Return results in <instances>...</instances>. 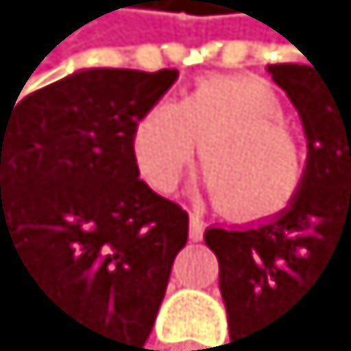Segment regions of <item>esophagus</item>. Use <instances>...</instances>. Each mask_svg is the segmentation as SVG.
I'll use <instances>...</instances> for the list:
<instances>
[{"mask_svg":"<svg viewBox=\"0 0 351 351\" xmlns=\"http://www.w3.org/2000/svg\"><path fill=\"white\" fill-rule=\"evenodd\" d=\"M205 234V219L199 214H190V240H202Z\"/></svg>","mask_w":351,"mask_h":351,"instance_id":"34e87169","label":"esophagus"}]
</instances>
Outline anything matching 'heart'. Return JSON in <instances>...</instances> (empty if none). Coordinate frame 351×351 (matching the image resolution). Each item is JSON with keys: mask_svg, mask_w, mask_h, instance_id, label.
Masks as SVG:
<instances>
[{"mask_svg": "<svg viewBox=\"0 0 351 351\" xmlns=\"http://www.w3.org/2000/svg\"><path fill=\"white\" fill-rule=\"evenodd\" d=\"M202 140V184L234 219H269L305 184V155L287 128V108L261 75H205L182 102L149 105L128 137L140 178L169 193Z\"/></svg>", "mask_w": 351, "mask_h": 351, "instance_id": "b5f03b06", "label": "heart"}]
</instances>
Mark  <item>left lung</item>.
I'll return each instance as SVG.
<instances>
[{"mask_svg": "<svg viewBox=\"0 0 351 351\" xmlns=\"http://www.w3.org/2000/svg\"><path fill=\"white\" fill-rule=\"evenodd\" d=\"M308 140L305 184L278 217L249 228H208L232 346H287L319 293L351 296V82L314 64H273Z\"/></svg>", "mask_w": 351, "mask_h": 351, "instance_id": "obj_1", "label": "left lung"}]
</instances>
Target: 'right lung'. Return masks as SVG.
<instances>
[{
	"label": "right lung",
	"mask_w": 351,
	"mask_h": 351,
	"mask_svg": "<svg viewBox=\"0 0 351 351\" xmlns=\"http://www.w3.org/2000/svg\"><path fill=\"white\" fill-rule=\"evenodd\" d=\"M176 78L78 69L0 105V264L23 273L61 351H140L155 326L187 214L140 182L128 137Z\"/></svg>",
	"instance_id": "obj_1"
}]
</instances>
